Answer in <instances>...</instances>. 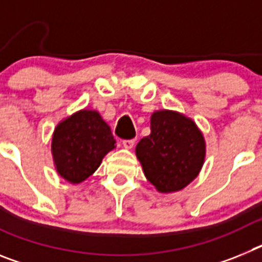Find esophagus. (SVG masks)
<instances>
[{
    "label": "esophagus",
    "mask_w": 262,
    "mask_h": 262,
    "mask_svg": "<svg viewBox=\"0 0 262 262\" xmlns=\"http://www.w3.org/2000/svg\"><path fill=\"white\" fill-rule=\"evenodd\" d=\"M123 147L126 148V149H131V148L134 147V144H135V139H128V140H123Z\"/></svg>",
    "instance_id": "esophagus-1"
}]
</instances>
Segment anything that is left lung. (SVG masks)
Returning <instances> with one entry per match:
<instances>
[{"label":"left lung","mask_w":262,"mask_h":262,"mask_svg":"<svg viewBox=\"0 0 262 262\" xmlns=\"http://www.w3.org/2000/svg\"><path fill=\"white\" fill-rule=\"evenodd\" d=\"M135 152L156 190L173 193L200 174L206 142L193 119L177 111L159 110L151 115V134L138 143Z\"/></svg>","instance_id":"left-lung-1"}]
</instances>
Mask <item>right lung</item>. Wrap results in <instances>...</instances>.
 <instances>
[{"label":"right lung","instance_id":"1","mask_svg":"<svg viewBox=\"0 0 262 262\" xmlns=\"http://www.w3.org/2000/svg\"><path fill=\"white\" fill-rule=\"evenodd\" d=\"M115 148L108 124L96 110H80L62 119L53 131L51 152L60 177L80 184L96 172Z\"/></svg>","mask_w":262,"mask_h":262}]
</instances>
